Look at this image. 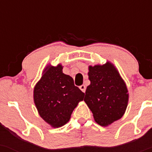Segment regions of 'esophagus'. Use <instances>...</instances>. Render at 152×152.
Wrapping results in <instances>:
<instances>
[{"label": "esophagus", "mask_w": 152, "mask_h": 152, "mask_svg": "<svg viewBox=\"0 0 152 152\" xmlns=\"http://www.w3.org/2000/svg\"><path fill=\"white\" fill-rule=\"evenodd\" d=\"M79 89H80V90H82V91L83 92V93H85V90H86V87H85V85H81L80 87H79Z\"/></svg>", "instance_id": "obj_1"}]
</instances>
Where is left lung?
Wrapping results in <instances>:
<instances>
[{
	"instance_id": "1",
	"label": "left lung",
	"mask_w": 152,
	"mask_h": 152,
	"mask_svg": "<svg viewBox=\"0 0 152 152\" xmlns=\"http://www.w3.org/2000/svg\"><path fill=\"white\" fill-rule=\"evenodd\" d=\"M89 80L84 101L97 124L107 126L121 118L126 110L129 93L115 67L107 62L89 66Z\"/></svg>"
}]
</instances>
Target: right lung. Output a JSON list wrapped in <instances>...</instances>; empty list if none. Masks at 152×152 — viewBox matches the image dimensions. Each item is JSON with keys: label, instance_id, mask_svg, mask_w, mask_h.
<instances>
[{"label": "right lung", "instance_id": "right-lung-1", "mask_svg": "<svg viewBox=\"0 0 152 152\" xmlns=\"http://www.w3.org/2000/svg\"><path fill=\"white\" fill-rule=\"evenodd\" d=\"M63 67L48 65L34 89V101L40 117L53 128L69 121L85 93L74 85L73 78L62 73Z\"/></svg>", "mask_w": 152, "mask_h": 152}]
</instances>
